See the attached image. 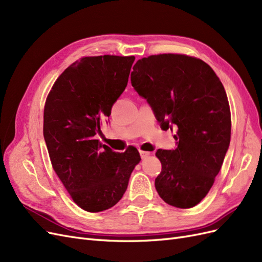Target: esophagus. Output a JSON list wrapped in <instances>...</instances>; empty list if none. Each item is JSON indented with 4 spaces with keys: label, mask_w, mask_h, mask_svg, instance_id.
Wrapping results in <instances>:
<instances>
[{
    "label": "esophagus",
    "mask_w": 262,
    "mask_h": 262,
    "mask_svg": "<svg viewBox=\"0 0 262 262\" xmlns=\"http://www.w3.org/2000/svg\"><path fill=\"white\" fill-rule=\"evenodd\" d=\"M149 154H150L149 152H145V150H141V149H140V155H141V157H142V158H145V157H147Z\"/></svg>",
    "instance_id": "esophagus-1"
}]
</instances>
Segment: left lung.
I'll return each instance as SVG.
<instances>
[{
	"label": "left lung",
	"instance_id": "1",
	"mask_svg": "<svg viewBox=\"0 0 262 262\" xmlns=\"http://www.w3.org/2000/svg\"><path fill=\"white\" fill-rule=\"evenodd\" d=\"M131 84L153 108L163 130L177 129V148L155 154L162 163L155 179L158 194L172 207H194L210 191L231 141L223 84L204 61L175 53L139 60Z\"/></svg>",
	"mask_w": 262,
	"mask_h": 262
}]
</instances>
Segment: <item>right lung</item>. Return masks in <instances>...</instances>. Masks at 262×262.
Masks as SVG:
<instances>
[{
  "mask_svg": "<svg viewBox=\"0 0 262 262\" xmlns=\"http://www.w3.org/2000/svg\"><path fill=\"white\" fill-rule=\"evenodd\" d=\"M136 58L84 57L54 82L43 110V138L53 170L81 209L96 213L121 199L141 161L136 147L116 153L96 140L102 119L128 84Z\"/></svg>",
  "mask_w": 262,
  "mask_h": 262,
  "instance_id": "add662e5",
  "label": "right lung"
}]
</instances>
